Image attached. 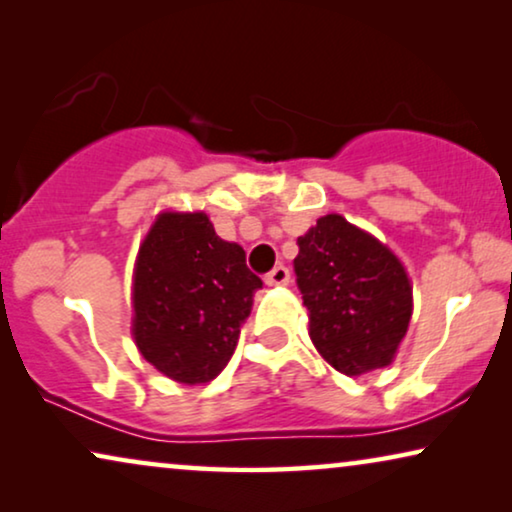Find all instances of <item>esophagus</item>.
Segmentation results:
<instances>
[{
	"label": "esophagus",
	"mask_w": 512,
	"mask_h": 512,
	"mask_svg": "<svg viewBox=\"0 0 512 512\" xmlns=\"http://www.w3.org/2000/svg\"><path fill=\"white\" fill-rule=\"evenodd\" d=\"M289 279H291L289 270H286L284 265H277V268H272L268 275H265V284H268V286H284V284H289Z\"/></svg>",
	"instance_id": "obj_1"
}]
</instances>
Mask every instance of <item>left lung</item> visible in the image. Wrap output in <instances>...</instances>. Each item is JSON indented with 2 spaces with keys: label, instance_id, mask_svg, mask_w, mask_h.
I'll use <instances>...</instances> for the list:
<instances>
[{
  "label": "left lung",
  "instance_id": "obj_1",
  "mask_svg": "<svg viewBox=\"0 0 512 512\" xmlns=\"http://www.w3.org/2000/svg\"><path fill=\"white\" fill-rule=\"evenodd\" d=\"M317 352L356 377L394 361L412 317V286L394 251L340 214L298 237L293 258Z\"/></svg>",
  "mask_w": 512,
  "mask_h": 512
}]
</instances>
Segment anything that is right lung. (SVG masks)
I'll return each instance as SVG.
<instances>
[{
	"label": "right lung",
	"mask_w": 512,
	"mask_h": 512,
	"mask_svg": "<svg viewBox=\"0 0 512 512\" xmlns=\"http://www.w3.org/2000/svg\"><path fill=\"white\" fill-rule=\"evenodd\" d=\"M261 277L205 212H163L139 247L132 275V338L139 354L181 384L226 368Z\"/></svg>",
	"instance_id": "add662e5"
}]
</instances>
